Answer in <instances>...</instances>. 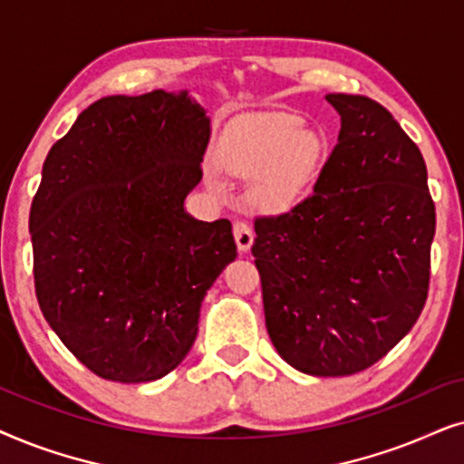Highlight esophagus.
I'll return each mask as SVG.
<instances>
[{
	"instance_id": "obj_1",
	"label": "esophagus",
	"mask_w": 464,
	"mask_h": 464,
	"mask_svg": "<svg viewBox=\"0 0 464 464\" xmlns=\"http://www.w3.org/2000/svg\"><path fill=\"white\" fill-rule=\"evenodd\" d=\"M233 236H236V244L239 252H248L252 242H255V233H252L250 225H246V222L237 220L236 225H233Z\"/></svg>"
}]
</instances>
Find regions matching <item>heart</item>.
I'll return each instance as SVG.
<instances>
[{"instance_id": "heart-1", "label": "heart", "mask_w": 464, "mask_h": 464, "mask_svg": "<svg viewBox=\"0 0 464 464\" xmlns=\"http://www.w3.org/2000/svg\"><path fill=\"white\" fill-rule=\"evenodd\" d=\"M227 174L246 178L258 209L284 212L316 182L324 160V140L290 112H261L233 122L216 150ZM214 182V180H209Z\"/></svg>"}]
</instances>
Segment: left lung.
I'll return each mask as SVG.
<instances>
[{
	"instance_id": "obj_1",
	"label": "left lung",
	"mask_w": 464,
	"mask_h": 464,
	"mask_svg": "<svg viewBox=\"0 0 464 464\" xmlns=\"http://www.w3.org/2000/svg\"><path fill=\"white\" fill-rule=\"evenodd\" d=\"M326 102L342 116L337 144L304 201L255 220L252 255L277 354L337 378L372 367L416 324L435 203L422 154L384 106L343 92Z\"/></svg>"
}]
</instances>
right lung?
I'll return each instance as SVG.
<instances>
[{
  "label": "right lung",
  "instance_id": "obj_1",
  "mask_svg": "<svg viewBox=\"0 0 464 464\" xmlns=\"http://www.w3.org/2000/svg\"><path fill=\"white\" fill-rule=\"evenodd\" d=\"M209 119L187 91L110 95L51 148L29 212L35 296L65 348L103 380L180 365L201 301L236 261L227 218L195 220Z\"/></svg>",
  "mask_w": 464,
  "mask_h": 464
}]
</instances>
